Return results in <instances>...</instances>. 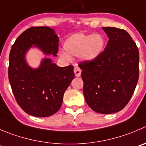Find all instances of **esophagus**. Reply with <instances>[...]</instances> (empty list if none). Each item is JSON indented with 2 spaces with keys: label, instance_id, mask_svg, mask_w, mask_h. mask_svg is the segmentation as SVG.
<instances>
[{
  "label": "esophagus",
  "instance_id": "1",
  "mask_svg": "<svg viewBox=\"0 0 146 146\" xmlns=\"http://www.w3.org/2000/svg\"><path fill=\"white\" fill-rule=\"evenodd\" d=\"M74 74H75L76 77H80L81 75V73H82V71L81 69H80L79 66H75L74 68Z\"/></svg>",
  "mask_w": 146,
  "mask_h": 146
}]
</instances>
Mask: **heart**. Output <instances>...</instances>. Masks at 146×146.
Instances as JSON below:
<instances>
[{"instance_id":"obj_1","label":"heart","mask_w":146,"mask_h":146,"mask_svg":"<svg viewBox=\"0 0 146 146\" xmlns=\"http://www.w3.org/2000/svg\"><path fill=\"white\" fill-rule=\"evenodd\" d=\"M106 40L101 34H87L76 33L67 37L64 43V51L60 56L66 60L71 59L70 55L80 56L82 60L92 62L99 57L104 51Z\"/></svg>"}]
</instances>
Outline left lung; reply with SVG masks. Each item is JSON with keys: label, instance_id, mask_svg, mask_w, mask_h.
Returning a JSON list of instances; mask_svg holds the SVG:
<instances>
[{"label": "left lung", "instance_id": "8db88e82", "mask_svg": "<svg viewBox=\"0 0 146 146\" xmlns=\"http://www.w3.org/2000/svg\"><path fill=\"white\" fill-rule=\"evenodd\" d=\"M109 38L102 54L79 64L87 105L101 114L115 113L130 101L139 77V51L123 29L102 27Z\"/></svg>", "mask_w": 146, "mask_h": 146}]
</instances>
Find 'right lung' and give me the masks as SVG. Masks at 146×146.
I'll return each mask as SVG.
<instances>
[{
	"label": "right lung",
	"instance_id": "obj_1",
	"mask_svg": "<svg viewBox=\"0 0 146 146\" xmlns=\"http://www.w3.org/2000/svg\"><path fill=\"white\" fill-rule=\"evenodd\" d=\"M33 44L44 54L57 56L59 38L54 30L46 26L29 28L12 46L8 79L16 102L23 111L34 117H48L60 109L65 90L74 78V67H60L44 58L39 67L33 69L25 59Z\"/></svg>",
	"mask_w": 146,
	"mask_h": 146
}]
</instances>
